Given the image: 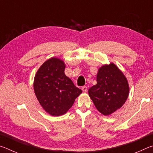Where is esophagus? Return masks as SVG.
I'll use <instances>...</instances> for the list:
<instances>
[{
    "mask_svg": "<svg viewBox=\"0 0 153 153\" xmlns=\"http://www.w3.org/2000/svg\"><path fill=\"white\" fill-rule=\"evenodd\" d=\"M82 91L84 92H87V91H88V88H87V87L86 86H82Z\"/></svg>",
    "mask_w": 153,
    "mask_h": 153,
    "instance_id": "1",
    "label": "esophagus"
}]
</instances>
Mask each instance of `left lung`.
Here are the masks:
<instances>
[{"label": "left lung", "mask_w": 153, "mask_h": 153, "mask_svg": "<svg viewBox=\"0 0 153 153\" xmlns=\"http://www.w3.org/2000/svg\"><path fill=\"white\" fill-rule=\"evenodd\" d=\"M97 84L88 90L96 108L104 115H109L122 107L129 95L126 76L114 63L100 67Z\"/></svg>", "instance_id": "obj_1"}]
</instances>
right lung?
I'll return each mask as SVG.
<instances>
[{"label": "right lung", "mask_w": 153, "mask_h": 153, "mask_svg": "<svg viewBox=\"0 0 153 153\" xmlns=\"http://www.w3.org/2000/svg\"><path fill=\"white\" fill-rule=\"evenodd\" d=\"M65 65L53 57L44 63L36 73L33 89L37 99L46 112L53 116L65 113L82 92L65 74Z\"/></svg>", "instance_id": "obj_1"}]
</instances>
